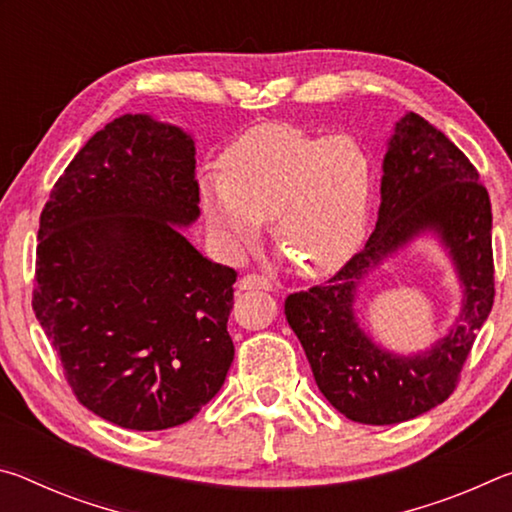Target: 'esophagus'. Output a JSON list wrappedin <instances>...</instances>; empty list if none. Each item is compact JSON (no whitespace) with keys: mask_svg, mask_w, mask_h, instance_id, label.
I'll use <instances>...</instances> for the list:
<instances>
[{"mask_svg":"<svg viewBox=\"0 0 512 512\" xmlns=\"http://www.w3.org/2000/svg\"><path fill=\"white\" fill-rule=\"evenodd\" d=\"M239 289H241V291H253V289L268 291V289H271V282H268L264 275H255V273H250V275H244V277H241Z\"/></svg>","mask_w":512,"mask_h":512,"instance_id":"1","label":"esophagus"}]
</instances>
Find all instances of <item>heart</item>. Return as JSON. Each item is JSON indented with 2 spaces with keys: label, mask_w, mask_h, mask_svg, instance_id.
Here are the masks:
<instances>
[{
  "label": "heart",
  "mask_w": 512,
  "mask_h": 512,
  "mask_svg": "<svg viewBox=\"0 0 512 512\" xmlns=\"http://www.w3.org/2000/svg\"><path fill=\"white\" fill-rule=\"evenodd\" d=\"M223 176L198 183L212 230L232 253H246L271 223L277 248L300 273L329 275L366 235L372 164L352 137H314L291 126H259L221 158Z\"/></svg>",
  "instance_id": "heart-1"
}]
</instances>
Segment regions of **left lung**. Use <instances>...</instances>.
Listing matches in <instances>:
<instances>
[{
  "label": "left lung",
  "instance_id": "8db88e82",
  "mask_svg": "<svg viewBox=\"0 0 512 512\" xmlns=\"http://www.w3.org/2000/svg\"><path fill=\"white\" fill-rule=\"evenodd\" d=\"M381 203L368 244L332 280L291 293L284 314L327 402L363 424L418 418L452 395L495 300L490 198L472 162L415 112L397 121L381 162ZM431 236L455 268L462 302L453 327L427 351L402 355L358 318L360 287L384 261Z\"/></svg>",
  "mask_w": 512,
  "mask_h": 512
}]
</instances>
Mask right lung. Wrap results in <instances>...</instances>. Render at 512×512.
I'll use <instances>...</instances> for the list:
<instances>
[{"label":"right lung","instance_id":"add662e5","mask_svg":"<svg viewBox=\"0 0 512 512\" xmlns=\"http://www.w3.org/2000/svg\"><path fill=\"white\" fill-rule=\"evenodd\" d=\"M196 146L121 115L69 162L40 214L33 311L79 402L117 427H178L221 391L237 273L185 237Z\"/></svg>","mask_w":512,"mask_h":512}]
</instances>
